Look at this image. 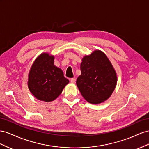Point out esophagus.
Listing matches in <instances>:
<instances>
[{
    "mask_svg": "<svg viewBox=\"0 0 149 149\" xmlns=\"http://www.w3.org/2000/svg\"><path fill=\"white\" fill-rule=\"evenodd\" d=\"M75 80H76V79L75 78H72V79H70V82L71 83H75Z\"/></svg>",
    "mask_w": 149,
    "mask_h": 149,
    "instance_id": "obj_1",
    "label": "esophagus"
}]
</instances>
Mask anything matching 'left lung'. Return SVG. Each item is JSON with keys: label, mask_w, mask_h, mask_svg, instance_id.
Here are the masks:
<instances>
[{"label": "left lung", "mask_w": 149, "mask_h": 149, "mask_svg": "<svg viewBox=\"0 0 149 149\" xmlns=\"http://www.w3.org/2000/svg\"><path fill=\"white\" fill-rule=\"evenodd\" d=\"M81 74L76 84L88 102H103L112 95L116 87L117 77L111 62L105 54L97 50L84 56L80 64Z\"/></svg>", "instance_id": "left-lung-1"}]
</instances>
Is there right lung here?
Returning <instances> with one entry per match:
<instances>
[{
	"label": "right lung",
	"mask_w": 149,
	"mask_h": 149,
	"mask_svg": "<svg viewBox=\"0 0 149 149\" xmlns=\"http://www.w3.org/2000/svg\"><path fill=\"white\" fill-rule=\"evenodd\" d=\"M54 56L41 54L32 64L29 74L28 87L35 97L42 101L51 102L60 95L69 80L63 71L54 65Z\"/></svg>",
	"instance_id": "add662e5"
}]
</instances>
